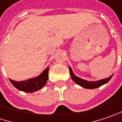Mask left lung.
Listing matches in <instances>:
<instances>
[{"label":"left lung","mask_w":122,"mask_h":122,"mask_svg":"<svg viewBox=\"0 0 122 122\" xmlns=\"http://www.w3.org/2000/svg\"><path fill=\"white\" fill-rule=\"evenodd\" d=\"M69 72H70V75H71V77L72 80L76 84L81 85V87H83L84 88H86V89H95V88L99 87L101 85L108 83L109 81L110 80V78H112V76H110L108 78H105V79L100 80V81H96V82L87 81L85 80L81 79V78H78V77L76 76L75 74H74V72L72 71L71 68L70 66H69Z\"/></svg>","instance_id":"obj_1"}]
</instances>
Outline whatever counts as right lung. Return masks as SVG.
Wrapping results in <instances>:
<instances>
[{
    "mask_svg": "<svg viewBox=\"0 0 122 122\" xmlns=\"http://www.w3.org/2000/svg\"><path fill=\"white\" fill-rule=\"evenodd\" d=\"M48 70L49 68L47 67L39 76L24 81L17 82L11 79H10V81L19 90L32 93L38 91L46 85L48 78Z\"/></svg>",
    "mask_w": 122,
    "mask_h": 122,
    "instance_id": "obj_1",
    "label": "right lung"
}]
</instances>
